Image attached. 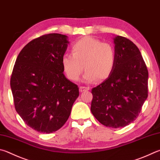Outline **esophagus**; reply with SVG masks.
Instances as JSON below:
<instances>
[{
    "label": "esophagus",
    "instance_id": "obj_1",
    "mask_svg": "<svg viewBox=\"0 0 160 160\" xmlns=\"http://www.w3.org/2000/svg\"><path fill=\"white\" fill-rule=\"evenodd\" d=\"M89 89V88H88V87H80L79 88V90L80 92H85V91H88V90Z\"/></svg>",
    "mask_w": 160,
    "mask_h": 160
}]
</instances>
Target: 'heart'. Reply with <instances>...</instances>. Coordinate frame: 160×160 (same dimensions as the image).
<instances>
[{"instance_id": "heart-1", "label": "heart", "mask_w": 160, "mask_h": 160, "mask_svg": "<svg viewBox=\"0 0 160 160\" xmlns=\"http://www.w3.org/2000/svg\"><path fill=\"white\" fill-rule=\"evenodd\" d=\"M71 52L72 54H66L62 58L63 70L71 80H77L85 67L87 70L83 75L84 81H102L110 76L115 67L113 46L94 38H82L72 44Z\"/></svg>"}]
</instances>
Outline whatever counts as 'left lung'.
Instances as JSON below:
<instances>
[{
  "instance_id": "obj_1",
  "label": "left lung",
  "mask_w": 160,
  "mask_h": 160,
  "mask_svg": "<svg viewBox=\"0 0 160 160\" xmlns=\"http://www.w3.org/2000/svg\"><path fill=\"white\" fill-rule=\"evenodd\" d=\"M115 64L110 76L92 90L91 111L104 126L120 128L132 123L148 97V71L141 52L126 38H113Z\"/></svg>"
}]
</instances>
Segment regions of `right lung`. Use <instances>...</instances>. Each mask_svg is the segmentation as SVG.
<instances>
[{"instance_id":"obj_1","label":"right lung","mask_w":160,"mask_h":160,"mask_svg":"<svg viewBox=\"0 0 160 160\" xmlns=\"http://www.w3.org/2000/svg\"><path fill=\"white\" fill-rule=\"evenodd\" d=\"M68 43L65 35H44L22 49L14 66L10 87L16 111L38 132L59 129L79 96L78 85L63 73L62 58Z\"/></svg>"}]
</instances>
